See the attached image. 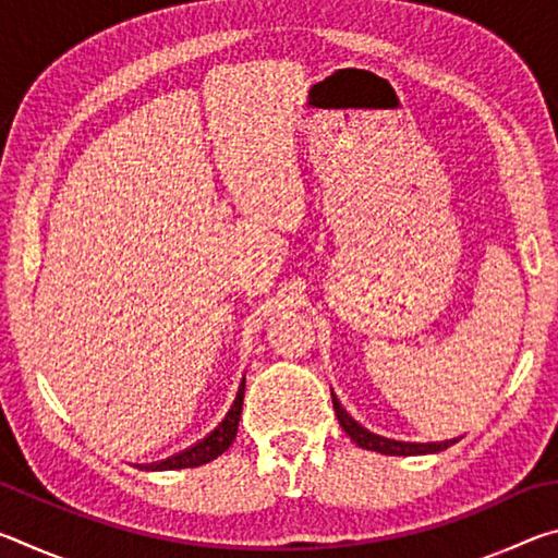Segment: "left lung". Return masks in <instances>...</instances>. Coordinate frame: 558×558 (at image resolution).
I'll return each mask as SVG.
<instances>
[{
    "instance_id": "1",
    "label": "left lung",
    "mask_w": 558,
    "mask_h": 558,
    "mask_svg": "<svg viewBox=\"0 0 558 558\" xmlns=\"http://www.w3.org/2000/svg\"><path fill=\"white\" fill-rule=\"evenodd\" d=\"M332 403H335V413H337L339 426L344 428L347 436L352 438L359 448L381 452V456H426V452L446 450V448L452 446V442H458V440H446V442H401V440L381 438V436H376V433L366 430L364 426H359V423L352 418V415H349L342 409V403L337 401L335 393H332Z\"/></svg>"
}]
</instances>
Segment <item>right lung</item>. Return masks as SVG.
I'll use <instances>...</instances> for the list:
<instances>
[{"label": "right lung", "mask_w": 558, "mask_h": 558, "mask_svg": "<svg viewBox=\"0 0 558 558\" xmlns=\"http://www.w3.org/2000/svg\"><path fill=\"white\" fill-rule=\"evenodd\" d=\"M243 391H245V379L239 386V393H235V401L226 413V418L216 426L209 436L204 440L196 442V446L186 448L179 452V456L167 458L165 462H159V468L165 470H182V468H199L206 465L221 456V452L229 450V446L235 438V430H239V421H241V409H243Z\"/></svg>", "instance_id": "1"}]
</instances>
